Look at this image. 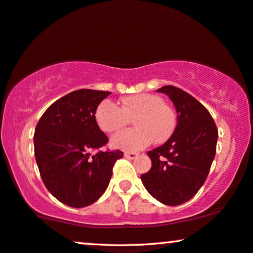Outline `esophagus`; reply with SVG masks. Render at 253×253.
Wrapping results in <instances>:
<instances>
[{"mask_svg": "<svg viewBox=\"0 0 253 253\" xmlns=\"http://www.w3.org/2000/svg\"><path fill=\"white\" fill-rule=\"evenodd\" d=\"M124 156H126V159H129V160H134V159H137V157H138V154L133 153V152H126V153H124Z\"/></svg>", "mask_w": 253, "mask_h": 253, "instance_id": "obj_1", "label": "esophagus"}]
</instances>
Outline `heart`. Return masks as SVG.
Listing matches in <instances>:
<instances>
[{"label":"heart","mask_w":253,"mask_h":253,"mask_svg":"<svg viewBox=\"0 0 253 253\" xmlns=\"http://www.w3.org/2000/svg\"><path fill=\"white\" fill-rule=\"evenodd\" d=\"M94 119L104 132L123 129L133 120L135 129L119 132L112 138L113 147L140 151L152 144H164L174 132L177 116L160 96L139 93L123 98L122 106L105 99L97 106Z\"/></svg>","instance_id":"b5f03b06"}]
</instances>
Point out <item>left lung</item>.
<instances>
[{
  "label": "left lung",
  "instance_id": "obj_1",
  "mask_svg": "<svg viewBox=\"0 0 253 253\" xmlns=\"http://www.w3.org/2000/svg\"><path fill=\"white\" fill-rule=\"evenodd\" d=\"M157 91L173 102L178 123L166 144L147 153L152 168L140 178L154 199L179 206L206 181L215 155L218 129L208 109L184 90L164 85Z\"/></svg>",
  "mask_w": 253,
  "mask_h": 253
}]
</instances>
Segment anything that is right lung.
<instances>
[{"mask_svg":"<svg viewBox=\"0 0 253 253\" xmlns=\"http://www.w3.org/2000/svg\"><path fill=\"white\" fill-rule=\"evenodd\" d=\"M108 91L81 89L54 101L34 132V152L46 189L72 208L96 202L107 188L116 160L123 152L92 151L108 142L94 119Z\"/></svg>","mask_w":253,"mask_h":253,"instance_id":"obj_1","label":"right lung"}]
</instances>
